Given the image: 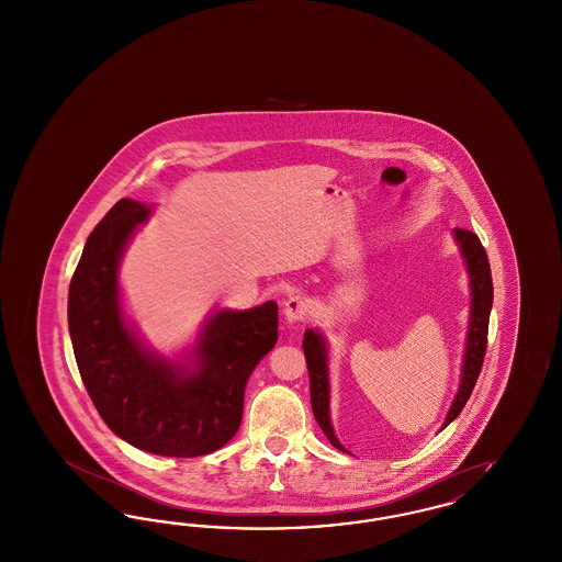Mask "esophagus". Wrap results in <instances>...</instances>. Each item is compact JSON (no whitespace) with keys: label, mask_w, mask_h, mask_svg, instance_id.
Wrapping results in <instances>:
<instances>
[{"label":"esophagus","mask_w":562,"mask_h":562,"mask_svg":"<svg viewBox=\"0 0 562 562\" xmlns=\"http://www.w3.org/2000/svg\"><path fill=\"white\" fill-rule=\"evenodd\" d=\"M314 312V305L310 299L301 296V294H293L286 299L284 303V321L289 324H296V322H305Z\"/></svg>","instance_id":"esophagus-1"}]
</instances>
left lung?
I'll return each instance as SVG.
<instances>
[{
    "mask_svg": "<svg viewBox=\"0 0 562 562\" xmlns=\"http://www.w3.org/2000/svg\"><path fill=\"white\" fill-rule=\"evenodd\" d=\"M453 240L459 246V252L463 257L465 271L470 278V324H468V337H465V351H463V364H461V379L459 390L454 394L453 404L447 413V419L442 428H447L457 415L463 411L465 402L470 398L476 379L481 374L482 360L486 351V333H488V316L493 307V280L486 252L482 248L476 234L468 229H453ZM303 353L310 371V396H312V411L318 422L322 431L330 440L333 447L348 453L346 447L335 436V429L330 424V379H328V346L321 330L307 328L303 335Z\"/></svg>",
    "mask_w": 562,
    "mask_h": 562,
    "instance_id": "1",
    "label": "left lung"
}]
</instances>
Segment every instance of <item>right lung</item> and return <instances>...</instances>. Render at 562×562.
I'll return each instance as SVG.
<instances>
[{
	"instance_id": "add662e5",
	"label": "right lung",
	"mask_w": 562,
	"mask_h": 562,
	"mask_svg": "<svg viewBox=\"0 0 562 562\" xmlns=\"http://www.w3.org/2000/svg\"><path fill=\"white\" fill-rule=\"evenodd\" d=\"M151 216L122 198L88 236L69 286V335L81 381L109 429L147 453L198 457L240 428L248 376L278 341V305L218 310L179 358L149 348L126 321L120 263Z\"/></svg>"
}]
</instances>
